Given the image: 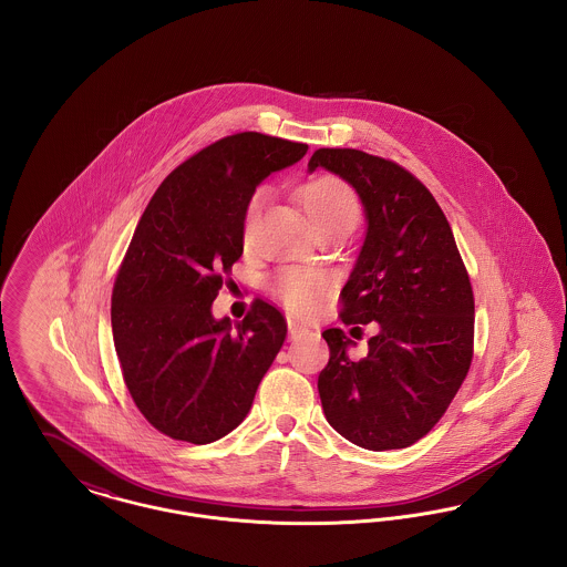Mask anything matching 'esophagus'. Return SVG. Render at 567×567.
Wrapping results in <instances>:
<instances>
[{"mask_svg": "<svg viewBox=\"0 0 567 567\" xmlns=\"http://www.w3.org/2000/svg\"><path fill=\"white\" fill-rule=\"evenodd\" d=\"M303 333H308V329H306L303 324L296 323V321L289 319V338L297 340V338H301Z\"/></svg>", "mask_w": 567, "mask_h": 567, "instance_id": "esophagus-1", "label": "esophagus"}]
</instances>
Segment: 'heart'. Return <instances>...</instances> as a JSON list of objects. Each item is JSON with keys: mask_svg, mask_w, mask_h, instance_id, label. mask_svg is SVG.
I'll return each mask as SVG.
<instances>
[{"mask_svg": "<svg viewBox=\"0 0 567 567\" xmlns=\"http://www.w3.org/2000/svg\"><path fill=\"white\" fill-rule=\"evenodd\" d=\"M264 195L255 193L246 206L244 215V234L248 236L255 227V220L261 210ZM299 204L306 210L312 225L321 231L327 229H344L351 231L359 220V199L354 190L336 176H319L306 183L299 189ZM270 289L289 310L308 315L317 310L327 291V278L323 271L310 268H282L271 276Z\"/></svg>", "mask_w": 567, "mask_h": 567, "instance_id": "heart-1", "label": "heart"}]
</instances>
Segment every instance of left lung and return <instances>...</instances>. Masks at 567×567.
<instances>
[{"instance_id": "left-lung-1", "label": "left lung", "mask_w": 567, "mask_h": 567, "mask_svg": "<svg viewBox=\"0 0 567 567\" xmlns=\"http://www.w3.org/2000/svg\"><path fill=\"white\" fill-rule=\"evenodd\" d=\"M357 190L365 240L342 289L340 319L378 323L368 354L324 329L329 363L319 395L329 425L368 451L405 449L432 432L474 349V293L453 229L427 187L398 163L354 148H319L308 162Z\"/></svg>"}]
</instances>
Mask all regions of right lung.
Listing matches in <instances>:
<instances>
[{"label":"right lung","instance_id":"right-lung-1","mask_svg":"<svg viewBox=\"0 0 567 567\" xmlns=\"http://www.w3.org/2000/svg\"><path fill=\"white\" fill-rule=\"evenodd\" d=\"M306 151L257 132L227 135L181 163L135 227L112 289V338L137 410L174 440L234 432L287 338L264 299L238 323L215 319L213 301L243 257L252 193Z\"/></svg>","mask_w":567,"mask_h":567}]
</instances>
